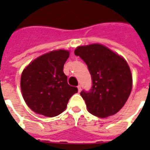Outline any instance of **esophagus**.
<instances>
[{"label":"esophagus","instance_id":"esophagus-1","mask_svg":"<svg viewBox=\"0 0 150 150\" xmlns=\"http://www.w3.org/2000/svg\"><path fill=\"white\" fill-rule=\"evenodd\" d=\"M77 88H78V91H79V93H80V92H81V90H82V87H81V86H80V85H79V86H77Z\"/></svg>","mask_w":150,"mask_h":150}]
</instances>
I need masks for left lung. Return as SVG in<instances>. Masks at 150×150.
Returning a JSON list of instances; mask_svg holds the SVG:
<instances>
[{"label": "left lung", "mask_w": 150, "mask_h": 150, "mask_svg": "<svg viewBox=\"0 0 150 150\" xmlns=\"http://www.w3.org/2000/svg\"><path fill=\"white\" fill-rule=\"evenodd\" d=\"M75 54L84 61L91 75L92 89L80 93L88 111L102 118L117 113L132 88V77L127 61L98 43L78 47Z\"/></svg>", "instance_id": "8db88e82"}]
</instances>
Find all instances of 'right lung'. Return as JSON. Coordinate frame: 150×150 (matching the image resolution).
I'll list each match as a JSON object with an SVG mask.
<instances>
[{"mask_svg":"<svg viewBox=\"0 0 150 150\" xmlns=\"http://www.w3.org/2000/svg\"><path fill=\"white\" fill-rule=\"evenodd\" d=\"M68 57V50H53L35 59L22 71V96L36 114L49 117L57 116L78 92L76 87L68 84V78L63 71Z\"/></svg>","mask_w":150,"mask_h":150,"instance_id":"1","label":"right lung"}]
</instances>
